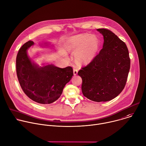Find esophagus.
Segmentation results:
<instances>
[{"label": "esophagus", "mask_w": 146, "mask_h": 146, "mask_svg": "<svg viewBox=\"0 0 146 146\" xmlns=\"http://www.w3.org/2000/svg\"><path fill=\"white\" fill-rule=\"evenodd\" d=\"M77 73H78V70H77V69L76 68H73V74H74V76L77 75Z\"/></svg>", "instance_id": "obj_1"}]
</instances>
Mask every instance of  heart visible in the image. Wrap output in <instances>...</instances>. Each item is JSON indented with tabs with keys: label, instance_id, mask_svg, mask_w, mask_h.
I'll return each mask as SVG.
<instances>
[{
	"label": "heart",
	"instance_id": "heart-1",
	"mask_svg": "<svg viewBox=\"0 0 146 146\" xmlns=\"http://www.w3.org/2000/svg\"><path fill=\"white\" fill-rule=\"evenodd\" d=\"M99 40L94 36L77 35L69 38L65 44L66 49L74 53L76 62L85 64L90 61L99 48Z\"/></svg>",
	"mask_w": 146,
	"mask_h": 146
}]
</instances>
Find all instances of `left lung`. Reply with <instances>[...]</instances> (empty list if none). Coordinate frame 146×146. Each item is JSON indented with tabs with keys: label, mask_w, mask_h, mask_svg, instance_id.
Here are the masks:
<instances>
[{
	"label": "left lung",
	"mask_w": 146,
	"mask_h": 146,
	"mask_svg": "<svg viewBox=\"0 0 146 146\" xmlns=\"http://www.w3.org/2000/svg\"><path fill=\"white\" fill-rule=\"evenodd\" d=\"M104 37L99 54L78 72L82 80V92L88 99L108 102L117 97L125 85L130 69L128 48L112 31L99 29Z\"/></svg>",
	"instance_id": "8db88e82"
}]
</instances>
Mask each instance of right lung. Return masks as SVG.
<instances>
[{"mask_svg":"<svg viewBox=\"0 0 146 146\" xmlns=\"http://www.w3.org/2000/svg\"><path fill=\"white\" fill-rule=\"evenodd\" d=\"M34 44L29 40L19 50L16 70L20 85L27 96L39 104H51L59 99L65 85L73 76L70 66L60 68L53 65L42 67L33 62L27 50Z\"/></svg>","mask_w":146,"mask_h":146,"instance_id":"1","label":"right lung"}]
</instances>
